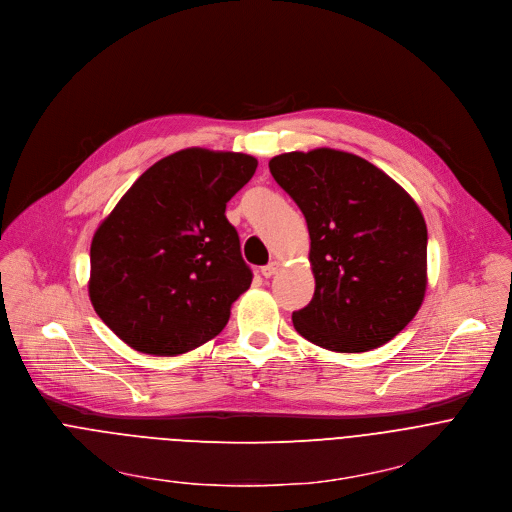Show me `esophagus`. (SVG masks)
I'll list each match as a JSON object with an SVG mask.
<instances>
[{"label": "esophagus", "mask_w": 512, "mask_h": 512, "mask_svg": "<svg viewBox=\"0 0 512 512\" xmlns=\"http://www.w3.org/2000/svg\"><path fill=\"white\" fill-rule=\"evenodd\" d=\"M278 266H280V264H278L276 260H272V262H268L266 266H262V268H260V272H262V276H264V278H270V276H274V274L278 272Z\"/></svg>", "instance_id": "obj_1"}]
</instances>
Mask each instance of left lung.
<instances>
[{
    "label": "left lung",
    "mask_w": 512,
    "mask_h": 512,
    "mask_svg": "<svg viewBox=\"0 0 512 512\" xmlns=\"http://www.w3.org/2000/svg\"><path fill=\"white\" fill-rule=\"evenodd\" d=\"M311 236L315 293L295 329L333 352L374 350L405 329L427 285V225L417 203L368 160L329 148L270 162Z\"/></svg>",
    "instance_id": "obj_1"
}]
</instances>
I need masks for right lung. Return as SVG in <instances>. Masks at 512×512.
Returning a JSON list of instances; mask_svg holds the SVG:
<instances>
[{
	"instance_id": "add662e5",
	"label": "right lung",
	"mask_w": 512,
	"mask_h": 512,
	"mask_svg": "<svg viewBox=\"0 0 512 512\" xmlns=\"http://www.w3.org/2000/svg\"><path fill=\"white\" fill-rule=\"evenodd\" d=\"M256 166L238 152H175L152 164L99 225L89 297L128 346L177 356L227 325L254 274L225 205Z\"/></svg>"
}]
</instances>
